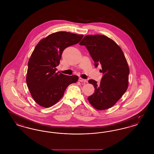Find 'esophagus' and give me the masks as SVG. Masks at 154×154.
<instances>
[{"label":"esophagus","mask_w":154,"mask_h":154,"mask_svg":"<svg viewBox=\"0 0 154 154\" xmlns=\"http://www.w3.org/2000/svg\"><path fill=\"white\" fill-rule=\"evenodd\" d=\"M79 81H80V82H87V81L86 80H85V79H82V78H79Z\"/></svg>","instance_id":"1"}]
</instances>
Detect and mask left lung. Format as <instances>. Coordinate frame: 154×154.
<instances>
[{
	"label": "left lung",
	"mask_w": 154,
	"mask_h": 154,
	"mask_svg": "<svg viewBox=\"0 0 154 154\" xmlns=\"http://www.w3.org/2000/svg\"><path fill=\"white\" fill-rule=\"evenodd\" d=\"M80 45L86 46L95 67L102 65L100 84L92 79L88 81L95 88L88 101L96 110L108 109L115 105L128 87L129 68L124 52L114 40L102 35L85 36Z\"/></svg>",
	"instance_id": "8db88e82"
}]
</instances>
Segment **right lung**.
<instances>
[{"instance_id": "obj_1", "label": "right lung", "mask_w": 154, "mask_h": 154, "mask_svg": "<svg viewBox=\"0 0 154 154\" xmlns=\"http://www.w3.org/2000/svg\"><path fill=\"white\" fill-rule=\"evenodd\" d=\"M83 35L67 32L53 33L37 44L28 61L26 81L30 95L42 107L48 108L63 97L66 88L79 77L57 72L63 50L79 43Z\"/></svg>"}]
</instances>
